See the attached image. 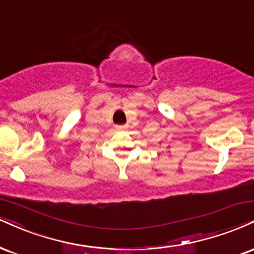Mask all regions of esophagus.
Instances as JSON below:
<instances>
[{
    "instance_id": "1",
    "label": "esophagus",
    "mask_w": 254,
    "mask_h": 254,
    "mask_svg": "<svg viewBox=\"0 0 254 254\" xmlns=\"http://www.w3.org/2000/svg\"><path fill=\"white\" fill-rule=\"evenodd\" d=\"M127 127V125H116V129L117 130H125Z\"/></svg>"
}]
</instances>
